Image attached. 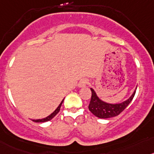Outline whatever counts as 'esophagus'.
Here are the masks:
<instances>
[{
	"label": "esophagus",
	"instance_id": "1",
	"mask_svg": "<svg viewBox=\"0 0 154 154\" xmlns=\"http://www.w3.org/2000/svg\"><path fill=\"white\" fill-rule=\"evenodd\" d=\"M87 84H88V80H87V79H82V80H80V81L79 82L78 86L80 87H85Z\"/></svg>",
	"mask_w": 154,
	"mask_h": 154
}]
</instances>
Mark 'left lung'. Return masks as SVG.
Instances as JSON below:
<instances>
[{"label":"left lung","instance_id":"left-lung-1","mask_svg":"<svg viewBox=\"0 0 154 154\" xmlns=\"http://www.w3.org/2000/svg\"><path fill=\"white\" fill-rule=\"evenodd\" d=\"M91 91L92 93V95H91V102H90L89 106H88L89 110L96 117L103 119L110 118V117H116V116L120 114L130 104L136 93V91H134L132 95L127 100L120 103L113 104V103H108L104 101L101 100L98 97L94 89L91 88Z\"/></svg>","mask_w":154,"mask_h":154}]
</instances>
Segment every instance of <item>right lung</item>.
<instances>
[{
    "label": "right lung",
    "instance_id": "right-lung-1",
    "mask_svg": "<svg viewBox=\"0 0 154 154\" xmlns=\"http://www.w3.org/2000/svg\"><path fill=\"white\" fill-rule=\"evenodd\" d=\"M63 100H64V99H63ZM63 100L61 101V103H60V104H59V106H57V108L56 110H55L53 112V113H51V115H49V116H48V117H45V118H43V119H39V120H33V121L36 122V123H41V122H46V121H49V120H51V119H53L54 117L55 116H56V115L57 114L58 112L60 111V106H61L62 103H63Z\"/></svg>",
    "mask_w": 154,
    "mask_h": 154
}]
</instances>
